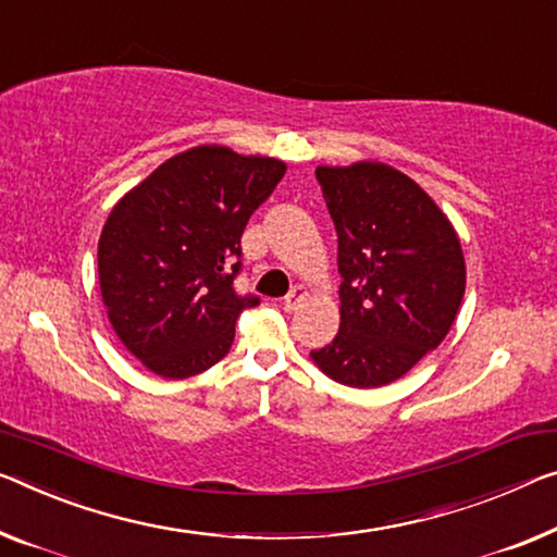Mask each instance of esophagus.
Masks as SVG:
<instances>
[{"instance_id":"1","label":"esophagus","mask_w":557,"mask_h":557,"mask_svg":"<svg viewBox=\"0 0 557 557\" xmlns=\"http://www.w3.org/2000/svg\"><path fill=\"white\" fill-rule=\"evenodd\" d=\"M306 298H308V290H306L304 286H296V288L290 290V294L284 298V311L294 313L296 308L306 301Z\"/></svg>"}]
</instances>
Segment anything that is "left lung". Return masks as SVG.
I'll return each mask as SVG.
<instances>
[{"label":"left lung","mask_w":557,"mask_h":557,"mask_svg":"<svg viewBox=\"0 0 557 557\" xmlns=\"http://www.w3.org/2000/svg\"><path fill=\"white\" fill-rule=\"evenodd\" d=\"M338 234L341 326L311 361L336 383L379 388L438 348L466 294L450 219L383 161L315 166Z\"/></svg>","instance_id":"8db88e82"}]
</instances>
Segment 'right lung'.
I'll return each mask as SVG.
<instances>
[{"label": "right lung", "instance_id": "obj_1", "mask_svg": "<svg viewBox=\"0 0 557 557\" xmlns=\"http://www.w3.org/2000/svg\"><path fill=\"white\" fill-rule=\"evenodd\" d=\"M286 164L201 144L166 159L109 211L99 236V288L114 333L169 381L228 354L236 319L259 304L234 278L251 213Z\"/></svg>", "mask_w": 557, "mask_h": 557}]
</instances>
